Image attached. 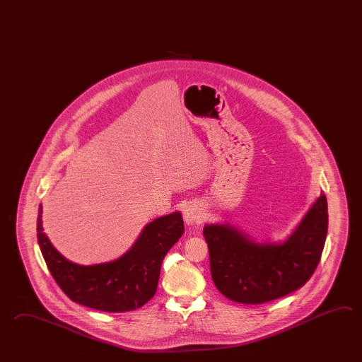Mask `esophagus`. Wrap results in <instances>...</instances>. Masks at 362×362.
Segmentation results:
<instances>
[{
	"label": "esophagus",
	"instance_id": "esophagus-1",
	"mask_svg": "<svg viewBox=\"0 0 362 362\" xmlns=\"http://www.w3.org/2000/svg\"><path fill=\"white\" fill-rule=\"evenodd\" d=\"M183 216L187 224H194V223H201L204 219V213L202 209L196 205V204H188L183 210Z\"/></svg>",
	"mask_w": 362,
	"mask_h": 362
}]
</instances>
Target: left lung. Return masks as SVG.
Listing matches in <instances>:
<instances>
[{
    "label": "left lung",
    "mask_w": 362,
    "mask_h": 362,
    "mask_svg": "<svg viewBox=\"0 0 362 362\" xmlns=\"http://www.w3.org/2000/svg\"><path fill=\"white\" fill-rule=\"evenodd\" d=\"M327 201L320 194L282 243H257L241 229L206 224L204 237L215 286L230 300L262 304L288 296L310 280L324 250Z\"/></svg>",
    "instance_id": "obj_1"
}]
</instances>
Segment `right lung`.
<instances>
[{
    "instance_id": "right-lung-1",
    "label": "right lung",
    "mask_w": 362,
    "mask_h": 362,
    "mask_svg": "<svg viewBox=\"0 0 362 362\" xmlns=\"http://www.w3.org/2000/svg\"><path fill=\"white\" fill-rule=\"evenodd\" d=\"M183 232V218L175 211L148 223L122 257L80 266L52 246L42 228V206L38 207V245L54 280L71 300L111 313L138 310L155 296L163 258Z\"/></svg>"
}]
</instances>
